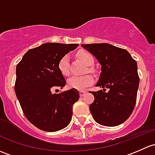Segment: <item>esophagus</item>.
<instances>
[{
    "instance_id": "1",
    "label": "esophagus",
    "mask_w": 155,
    "mask_h": 155,
    "mask_svg": "<svg viewBox=\"0 0 155 155\" xmlns=\"http://www.w3.org/2000/svg\"><path fill=\"white\" fill-rule=\"evenodd\" d=\"M86 93H87V91H79V96H80V97H83L84 94H86Z\"/></svg>"
}]
</instances>
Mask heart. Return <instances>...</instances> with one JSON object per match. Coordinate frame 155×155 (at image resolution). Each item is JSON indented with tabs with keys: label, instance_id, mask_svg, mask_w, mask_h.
I'll return each mask as SVG.
<instances>
[{
	"label": "heart",
	"instance_id": "heart-1",
	"mask_svg": "<svg viewBox=\"0 0 155 155\" xmlns=\"http://www.w3.org/2000/svg\"><path fill=\"white\" fill-rule=\"evenodd\" d=\"M77 56L79 59L87 66H90L94 63V58L87 52L79 51ZM58 69H59L60 72L64 76L69 75V57L68 55H65L60 59L59 62H58ZM93 83H94V79L90 75H84V76H73L69 78L68 80V87L79 91L84 90L86 87L91 85Z\"/></svg>",
	"mask_w": 155,
	"mask_h": 155
}]
</instances>
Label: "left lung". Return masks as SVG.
Segmentation results:
<instances>
[{
  "mask_svg": "<svg viewBox=\"0 0 155 155\" xmlns=\"http://www.w3.org/2000/svg\"><path fill=\"white\" fill-rule=\"evenodd\" d=\"M81 46L95 56L101 65L96 86L103 90L91 91L94 97L89 107L93 118L105 126L122 124L131 114L136 104L140 82L136 61L126 50L107 43Z\"/></svg>",
  "mask_w": 155,
  "mask_h": 155,
  "instance_id": "1",
  "label": "left lung"
}]
</instances>
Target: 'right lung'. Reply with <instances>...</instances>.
Segmentation results:
<instances>
[{
    "mask_svg": "<svg viewBox=\"0 0 155 155\" xmlns=\"http://www.w3.org/2000/svg\"><path fill=\"white\" fill-rule=\"evenodd\" d=\"M78 44L45 43L28 50L16 66L15 91L27 120L41 130L54 132L69 125L79 93L71 89L54 94L66 84L58 62Z\"/></svg>",
    "mask_w": 155,
    "mask_h": 155,
    "instance_id": "1",
    "label": "right lung"
}]
</instances>
